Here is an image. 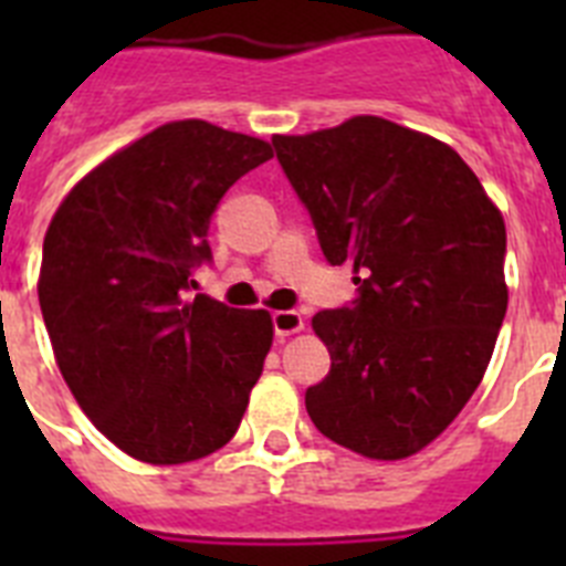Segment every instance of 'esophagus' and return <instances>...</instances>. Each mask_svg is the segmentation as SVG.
<instances>
[{"label": "esophagus", "instance_id": "34e87169", "mask_svg": "<svg viewBox=\"0 0 566 566\" xmlns=\"http://www.w3.org/2000/svg\"><path fill=\"white\" fill-rule=\"evenodd\" d=\"M274 334H277L280 339L292 337V334L303 332V326H306V319H303V314L300 312H274Z\"/></svg>", "mask_w": 566, "mask_h": 566}]
</instances>
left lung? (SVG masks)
<instances>
[{"label":"left lung","instance_id":"obj_1","mask_svg":"<svg viewBox=\"0 0 566 566\" xmlns=\"http://www.w3.org/2000/svg\"><path fill=\"white\" fill-rule=\"evenodd\" d=\"M354 306L317 312L332 371L306 391L317 431L359 457L419 453L482 382L507 312L499 207L453 147L379 115L274 135Z\"/></svg>","mask_w":566,"mask_h":566}]
</instances>
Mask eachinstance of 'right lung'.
Masks as SVG:
<instances>
[{
	"label": "right lung",
	"instance_id": "1",
	"mask_svg": "<svg viewBox=\"0 0 566 566\" xmlns=\"http://www.w3.org/2000/svg\"><path fill=\"white\" fill-rule=\"evenodd\" d=\"M269 158L263 138L201 118L161 124L90 169L50 221L39 306L59 371L138 462L221 451L263 374L272 314L187 292L218 201Z\"/></svg>",
	"mask_w": 566,
	"mask_h": 566
}]
</instances>
